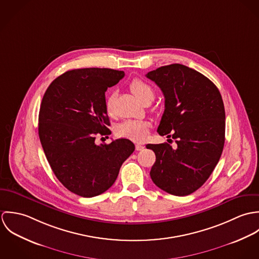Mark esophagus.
<instances>
[{"label": "esophagus", "mask_w": 259, "mask_h": 259, "mask_svg": "<svg viewBox=\"0 0 259 259\" xmlns=\"http://www.w3.org/2000/svg\"><path fill=\"white\" fill-rule=\"evenodd\" d=\"M144 148H145V146L142 145V144H137V145H136V149H137V150H143Z\"/></svg>", "instance_id": "34e87169"}]
</instances>
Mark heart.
<instances>
[{"label": "heart", "instance_id": "obj_1", "mask_svg": "<svg viewBox=\"0 0 259 259\" xmlns=\"http://www.w3.org/2000/svg\"><path fill=\"white\" fill-rule=\"evenodd\" d=\"M130 90L134 96L143 104L146 101H152L154 97V91L152 87L147 81L135 78L130 83ZM106 111L108 114L112 115L113 109V97L110 96L106 102ZM149 128V123L146 120H124L116 126L115 133L118 137L126 138L133 141H143L147 138Z\"/></svg>", "mask_w": 259, "mask_h": 259}]
</instances>
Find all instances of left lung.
Wrapping results in <instances>:
<instances>
[{
  "label": "left lung",
  "instance_id": "left-lung-1",
  "mask_svg": "<svg viewBox=\"0 0 259 259\" xmlns=\"http://www.w3.org/2000/svg\"><path fill=\"white\" fill-rule=\"evenodd\" d=\"M146 76L164 96L157 133L177 144L176 148L166 143L147 146L155 153L150 178L167 193L188 195L207 181L222 156L225 140L222 95L209 78L181 64L160 67Z\"/></svg>",
  "mask_w": 259,
  "mask_h": 259
}]
</instances>
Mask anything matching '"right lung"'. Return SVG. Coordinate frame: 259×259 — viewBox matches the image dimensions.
I'll return each instance as SVG.
<instances>
[{
  "label": "right lung",
  "mask_w": 259,
  "mask_h": 259,
  "mask_svg": "<svg viewBox=\"0 0 259 259\" xmlns=\"http://www.w3.org/2000/svg\"><path fill=\"white\" fill-rule=\"evenodd\" d=\"M123 76L112 69L72 70L54 79L42 97L38 137L44 152L57 179L79 196L108 190L135 150L127 139L95 142L98 135H111L105 93Z\"/></svg>",
  "instance_id": "right-lung-1"
}]
</instances>
